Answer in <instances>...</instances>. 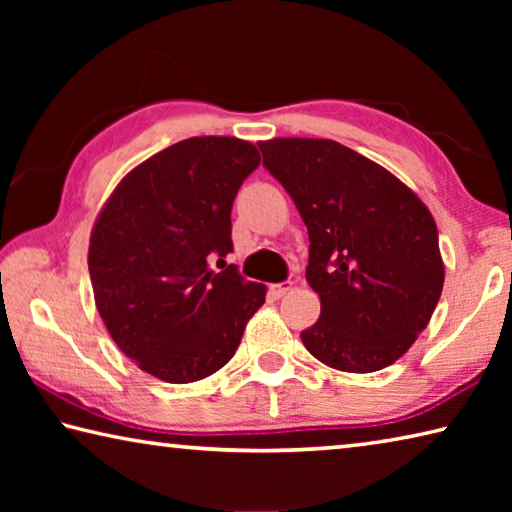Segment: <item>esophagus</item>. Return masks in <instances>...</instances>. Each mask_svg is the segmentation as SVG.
<instances>
[{"mask_svg": "<svg viewBox=\"0 0 512 512\" xmlns=\"http://www.w3.org/2000/svg\"><path fill=\"white\" fill-rule=\"evenodd\" d=\"M293 289V282L289 280V282H282V284H271V296L273 298H282V296H287V293Z\"/></svg>", "mask_w": 512, "mask_h": 512, "instance_id": "1", "label": "esophagus"}]
</instances>
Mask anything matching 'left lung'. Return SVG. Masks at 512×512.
<instances>
[{
    "mask_svg": "<svg viewBox=\"0 0 512 512\" xmlns=\"http://www.w3.org/2000/svg\"><path fill=\"white\" fill-rule=\"evenodd\" d=\"M259 149L309 232L305 275L320 318L300 334L305 348L341 372L391 366L443 293L429 207L391 171L334 140L273 137Z\"/></svg>",
    "mask_w": 512,
    "mask_h": 512,
    "instance_id": "8db88e82",
    "label": "left lung"
}]
</instances>
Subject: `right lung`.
<instances>
[{
  "instance_id": "1",
  "label": "right lung",
  "mask_w": 512,
  "mask_h": 512,
  "mask_svg": "<svg viewBox=\"0 0 512 512\" xmlns=\"http://www.w3.org/2000/svg\"><path fill=\"white\" fill-rule=\"evenodd\" d=\"M259 160L237 137H189L137 164L103 203L88 250L94 302L112 341L149 375H214L264 305V284L235 264L210 266L232 250V203Z\"/></svg>"
}]
</instances>
